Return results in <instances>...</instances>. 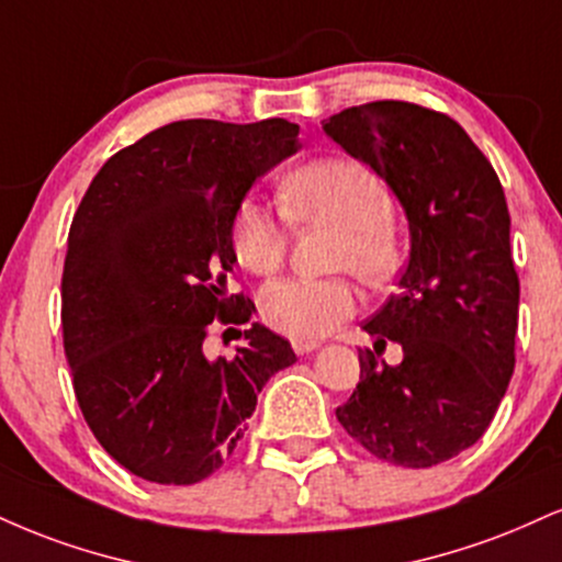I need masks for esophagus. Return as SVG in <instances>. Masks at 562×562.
Wrapping results in <instances>:
<instances>
[{
    "instance_id": "34e87169",
    "label": "esophagus",
    "mask_w": 562,
    "mask_h": 562,
    "mask_svg": "<svg viewBox=\"0 0 562 562\" xmlns=\"http://www.w3.org/2000/svg\"><path fill=\"white\" fill-rule=\"evenodd\" d=\"M293 350L299 356L314 353V350H319V342H316V340H293Z\"/></svg>"
}]
</instances>
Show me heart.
Masks as SVG:
<instances>
[{
    "label": "heart",
    "mask_w": 562,
    "mask_h": 562,
    "mask_svg": "<svg viewBox=\"0 0 562 562\" xmlns=\"http://www.w3.org/2000/svg\"><path fill=\"white\" fill-rule=\"evenodd\" d=\"M282 199L295 222L337 227L335 269H353L369 285H384L401 267L392 235L395 204L387 186L353 159H319L282 182ZM290 227L285 214L256 195L243 199L229 225L235 261L254 274H272L285 261ZM358 288L348 277L277 280L259 295V314L277 333L314 340L358 311Z\"/></svg>",
    "instance_id": "1"
}]
</instances>
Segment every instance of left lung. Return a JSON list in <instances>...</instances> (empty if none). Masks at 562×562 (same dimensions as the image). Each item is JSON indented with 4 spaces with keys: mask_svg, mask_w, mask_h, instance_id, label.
Segmentation results:
<instances>
[{
    "mask_svg": "<svg viewBox=\"0 0 562 562\" xmlns=\"http://www.w3.org/2000/svg\"><path fill=\"white\" fill-rule=\"evenodd\" d=\"M324 133L387 182L411 233L397 293L363 329L403 348L358 350L337 422L382 461L429 469L484 435L516 367L518 274L497 172L456 120L408 101L333 114Z\"/></svg>",
    "mask_w": 562,
    "mask_h": 562,
    "instance_id": "obj_1",
    "label": "left lung"
}]
</instances>
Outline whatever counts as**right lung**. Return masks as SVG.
<instances>
[{
    "label": "right lung",
    "mask_w": 562,
    "mask_h": 562,
    "mask_svg": "<svg viewBox=\"0 0 562 562\" xmlns=\"http://www.w3.org/2000/svg\"><path fill=\"white\" fill-rule=\"evenodd\" d=\"M299 125L180 120L106 159L72 216L63 340L99 445L131 474L195 484L238 448L269 376L295 363L254 322L233 358H209L214 319L246 324L229 295V225L251 186L299 151ZM233 329V327H229Z\"/></svg>",
    "instance_id": "add662e5"
}]
</instances>
